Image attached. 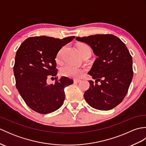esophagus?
<instances>
[{
    "label": "esophagus",
    "instance_id": "esophagus-1",
    "mask_svg": "<svg viewBox=\"0 0 146 146\" xmlns=\"http://www.w3.org/2000/svg\"><path fill=\"white\" fill-rule=\"evenodd\" d=\"M73 82L75 83H80V82H81V80L80 79H75L73 80Z\"/></svg>",
    "mask_w": 146,
    "mask_h": 146
}]
</instances>
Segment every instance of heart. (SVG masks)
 Here are the masks:
<instances>
[{
	"label": "heart",
	"mask_w": 146,
	"mask_h": 146,
	"mask_svg": "<svg viewBox=\"0 0 146 146\" xmlns=\"http://www.w3.org/2000/svg\"><path fill=\"white\" fill-rule=\"evenodd\" d=\"M78 48L80 52H81L82 51L85 50V49H90L89 46L85 44H80L78 45ZM63 49H64V47L60 49V51L58 52L56 58V60L57 61H60ZM60 73L63 76L70 77V78H77L82 75L83 71L82 69H80V68H79L78 67L73 66V65H71L70 64H65L64 66H63L61 68Z\"/></svg>",
	"instance_id": "obj_1"
}]
</instances>
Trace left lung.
Here are the masks:
<instances>
[{"mask_svg":"<svg viewBox=\"0 0 146 146\" xmlns=\"http://www.w3.org/2000/svg\"><path fill=\"white\" fill-rule=\"evenodd\" d=\"M76 39L89 45L97 56L88 72L95 83L89 81L90 86L84 94L86 102L95 109H112L123 100L132 80V58L127 48L112 35L76 37Z\"/></svg>","mask_w":146,"mask_h":146,"instance_id":"left-lung-1","label":"left lung"}]
</instances>
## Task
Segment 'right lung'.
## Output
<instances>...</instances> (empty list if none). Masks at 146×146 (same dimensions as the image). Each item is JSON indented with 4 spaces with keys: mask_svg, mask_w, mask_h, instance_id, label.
I'll list each match as a JSON object with an SVG mask.
<instances>
[{
    "mask_svg": "<svg viewBox=\"0 0 146 146\" xmlns=\"http://www.w3.org/2000/svg\"><path fill=\"white\" fill-rule=\"evenodd\" d=\"M74 38L31 37L17 49L14 66L15 85L27 106L36 112L51 113L63 105L64 89L72 84L73 80L62 76L54 84L48 85L46 80L51 76L56 79L55 59L58 52Z\"/></svg>",
    "mask_w": 146,
    "mask_h": 146,
    "instance_id": "obj_1",
    "label": "right lung"
}]
</instances>
